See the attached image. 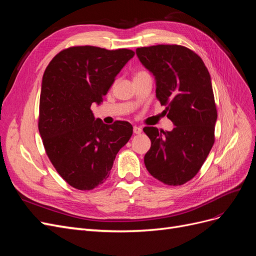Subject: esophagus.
I'll list each match as a JSON object with an SVG mask.
<instances>
[{
	"label": "esophagus",
	"instance_id": "esophagus-1",
	"mask_svg": "<svg viewBox=\"0 0 256 256\" xmlns=\"http://www.w3.org/2000/svg\"><path fill=\"white\" fill-rule=\"evenodd\" d=\"M142 131H143L142 127H138V126H134V132L136 134H142Z\"/></svg>",
	"mask_w": 256,
	"mask_h": 256
}]
</instances>
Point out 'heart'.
Here are the masks:
<instances>
[{
  "label": "heart",
  "instance_id": "obj_1",
  "mask_svg": "<svg viewBox=\"0 0 256 256\" xmlns=\"http://www.w3.org/2000/svg\"><path fill=\"white\" fill-rule=\"evenodd\" d=\"M140 74H144V72H140ZM138 74H136V76H138Z\"/></svg>",
  "mask_w": 256,
  "mask_h": 256
}]
</instances>
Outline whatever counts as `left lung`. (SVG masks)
<instances>
[{
	"label": "left lung",
	"mask_w": 256,
	"mask_h": 256,
	"mask_svg": "<svg viewBox=\"0 0 256 256\" xmlns=\"http://www.w3.org/2000/svg\"><path fill=\"white\" fill-rule=\"evenodd\" d=\"M138 58L156 81V96L175 126L172 131L145 127L152 141L147 171L170 186L194 177L214 142L216 109L210 74L198 54L177 44L138 48Z\"/></svg>",
	"instance_id": "1"
}]
</instances>
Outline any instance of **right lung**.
<instances>
[{"mask_svg": "<svg viewBox=\"0 0 256 256\" xmlns=\"http://www.w3.org/2000/svg\"><path fill=\"white\" fill-rule=\"evenodd\" d=\"M128 49L72 47L53 58L42 76L38 129L58 173L79 190L102 184L116 154L132 136V125H106L90 106L102 102L115 76L134 58Z\"/></svg>", "mask_w": 256, "mask_h": 256, "instance_id": "1", "label": "right lung"}]
</instances>
